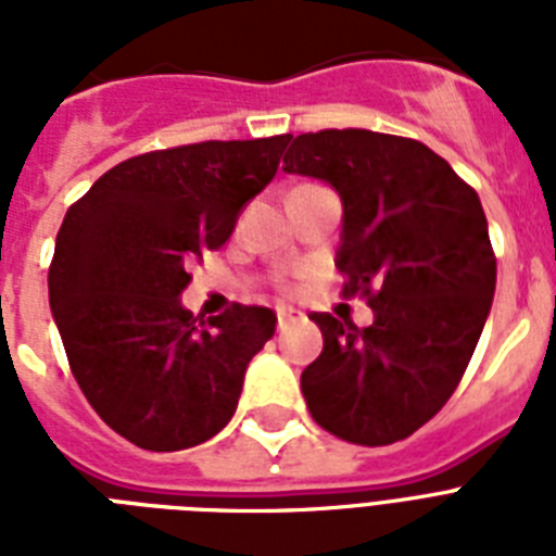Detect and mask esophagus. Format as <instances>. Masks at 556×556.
Returning a JSON list of instances; mask_svg holds the SVG:
<instances>
[{
    "label": "esophagus",
    "mask_w": 556,
    "mask_h": 556,
    "mask_svg": "<svg viewBox=\"0 0 556 556\" xmlns=\"http://www.w3.org/2000/svg\"><path fill=\"white\" fill-rule=\"evenodd\" d=\"M300 317H303V314L294 312V308H286V305H279V308H277V326H279V329H288V326L300 320Z\"/></svg>",
    "instance_id": "34e87169"
}]
</instances>
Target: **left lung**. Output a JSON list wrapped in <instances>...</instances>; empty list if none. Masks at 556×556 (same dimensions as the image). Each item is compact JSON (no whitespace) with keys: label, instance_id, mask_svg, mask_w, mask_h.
I'll return each mask as SVG.
<instances>
[{"label":"left lung","instance_id":"obj_1","mask_svg":"<svg viewBox=\"0 0 556 556\" xmlns=\"http://www.w3.org/2000/svg\"><path fill=\"white\" fill-rule=\"evenodd\" d=\"M282 164L338 190L343 294L375 314L366 329L312 314L323 352L300 378L308 413L352 444L406 439L456 392L491 314L482 201L430 147L369 129L296 135Z\"/></svg>","mask_w":556,"mask_h":556}]
</instances>
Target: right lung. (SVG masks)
<instances>
[{
    "mask_svg": "<svg viewBox=\"0 0 556 556\" xmlns=\"http://www.w3.org/2000/svg\"><path fill=\"white\" fill-rule=\"evenodd\" d=\"M291 135L204 141L121 161L56 233L48 300L68 366L103 421L152 453L195 447L236 413L277 314L233 303L199 320L187 265L230 239Z\"/></svg>",
    "mask_w": 556,
    "mask_h": 556,
    "instance_id": "obj_1",
    "label": "right lung"
}]
</instances>
